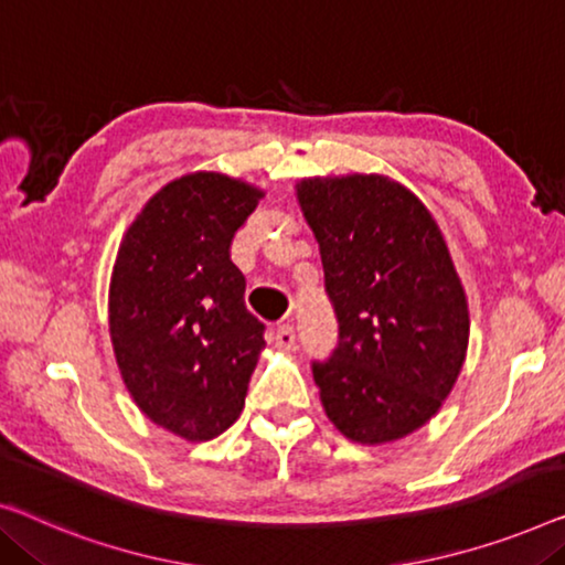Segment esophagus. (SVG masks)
Masks as SVG:
<instances>
[{
	"label": "esophagus",
	"instance_id": "1",
	"mask_svg": "<svg viewBox=\"0 0 565 565\" xmlns=\"http://www.w3.org/2000/svg\"><path fill=\"white\" fill-rule=\"evenodd\" d=\"M292 343H296V331H292L290 323H280L275 329V347L280 351H290Z\"/></svg>",
	"mask_w": 565,
	"mask_h": 565
}]
</instances>
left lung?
Wrapping results in <instances>:
<instances>
[{
	"label": "left lung",
	"instance_id": "obj_1",
	"mask_svg": "<svg viewBox=\"0 0 565 565\" xmlns=\"http://www.w3.org/2000/svg\"><path fill=\"white\" fill-rule=\"evenodd\" d=\"M321 252L339 347L313 364L321 405L343 438L411 436L451 395L469 349V300L444 232L411 188L380 173L296 183Z\"/></svg>",
	"mask_w": 565,
	"mask_h": 565
}]
</instances>
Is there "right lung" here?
<instances>
[{
  "instance_id": "add662e5",
  "label": "right lung",
  "mask_w": 565,
  "mask_h": 565,
  "mask_svg": "<svg viewBox=\"0 0 565 565\" xmlns=\"http://www.w3.org/2000/svg\"><path fill=\"white\" fill-rule=\"evenodd\" d=\"M263 195L214 170L175 178L147 199L114 259L109 333L121 380L147 418L191 444L239 418L265 349L228 259Z\"/></svg>"
}]
</instances>
